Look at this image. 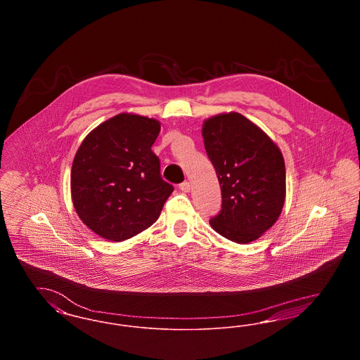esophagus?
Returning a JSON list of instances; mask_svg holds the SVG:
<instances>
[{"mask_svg":"<svg viewBox=\"0 0 360 360\" xmlns=\"http://www.w3.org/2000/svg\"><path fill=\"white\" fill-rule=\"evenodd\" d=\"M190 182H188V181H185V182H182L181 185H179V188L182 190V191H185V193H188V190H190Z\"/></svg>","mask_w":360,"mask_h":360,"instance_id":"esophagus-1","label":"esophagus"}]
</instances>
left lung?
I'll return each mask as SVG.
<instances>
[{
  "mask_svg": "<svg viewBox=\"0 0 360 360\" xmlns=\"http://www.w3.org/2000/svg\"><path fill=\"white\" fill-rule=\"evenodd\" d=\"M202 136L221 188L212 228L235 243L257 240L278 220L286 195L285 160L274 141L240 113L204 122Z\"/></svg>",
  "mask_w": 360,
  "mask_h": 360,
  "instance_id": "1",
  "label": "left lung"
}]
</instances>
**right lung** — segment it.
<instances>
[{"instance_id": "right-lung-1", "label": "right lung", "mask_w": 360, "mask_h": 360, "mask_svg": "<svg viewBox=\"0 0 360 360\" xmlns=\"http://www.w3.org/2000/svg\"><path fill=\"white\" fill-rule=\"evenodd\" d=\"M154 119L121 113L100 124L78 148L71 167L72 204L93 232L122 241L158 220L174 190L160 175L151 147Z\"/></svg>"}]
</instances>
